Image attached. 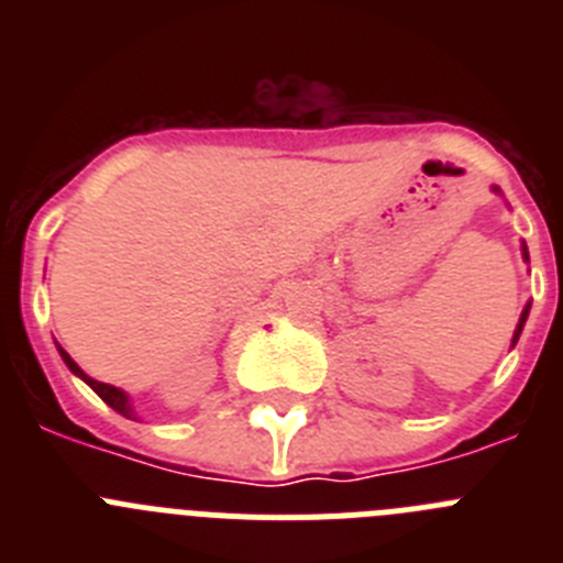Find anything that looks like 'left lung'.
Returning a JSON list of instances; mask_svg holds the SVG:
<instances>
[{"label":"left lung","instance_id":"left-lung-1","mask_svg":"<svg viewBox=\"0 0 563 563\" xmlns=\"http://www.w3.org/2000/svg\"><path fill=\"white\" fill-rule=\"evenodd\" d=\"M494 191H499V188L494 186ZM521 253H525V262H530V256H527V245H521ZM527 316H530V305L525 307V310H521V318H519V324H516V332H514V346H516V341H519V335H521V330H525V321H527Z\"/></svg>","mask_w":563,"mask_h":563}]
</instances>
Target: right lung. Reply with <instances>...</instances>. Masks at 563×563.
<instances>
[{
	"label": "right lung",
	"mask_w": 563,
	"mask_h": 563,
	"mask_svg": "<svg viewBox=\"0 0 563 563\" xmlns=\"http://www.w3.org/2000/svg\"><path fill=\"white\" fill-rule=\"evenodd\" d=\"M58 352H62V357H64V363H67V366H69V372H73V375H78V377H81V380L87 383L89 389L96 391V395L101 397L103 402H107L109 409H114V411H118V415H123V417H129V420H134L132 402H129V395H126V391L114 389V386H109V383H101V380H96V377L84 375V372H81V366H78V363L73 361V357H69L67 352L62 350V346H58Z\"/></svg>",
	"instance_id": "right-lung-1"
}]
</instances>
